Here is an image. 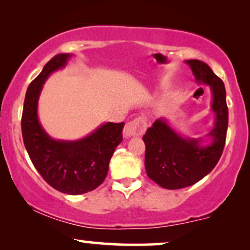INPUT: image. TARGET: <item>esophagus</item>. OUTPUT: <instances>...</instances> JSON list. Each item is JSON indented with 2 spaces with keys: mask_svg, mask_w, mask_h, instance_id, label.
I'll use <instances>...</instances> for the list:
<instances>
[{
  "mask_svg": "<svg viewBox=\"0 0 250 250\" xmlns=\"http://www.w3.org/2000/svg\"><path fill=\"white\" fill-rule=\"evenodd\" d=\"M148 127V123L143 117H138L133 121L126 123L124 127V136L125 138H131L135 135L145 134L146 129Z\"/></svg>",
  "mask_w": 250,
  "mask_h": 250,
  "instance_id": "esophagus-1",
  "label": "esophagus"
}]
</instances>
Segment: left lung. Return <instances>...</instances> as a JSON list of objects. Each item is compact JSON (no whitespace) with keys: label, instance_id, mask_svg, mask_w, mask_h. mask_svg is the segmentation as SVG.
<instances>
[{"label":"left lung","instance_id":"1","mask_svg":"<svg viewBox=\"0 0 250 250\" xmlns=\"http://www.w3.org/2000/svg\"><path fill=\"white\" fill-rule=\"evenodd\" d=\"M198 84L210 87L211 110L215 114L214 127L204 139L183 138L169 126L165 118H159L143 135L146 145L145 166L148 176L162 188L169 190L192 186L210 173L220 160L227 139L229 110L224 83L203 61L187 60Z\"/></svg>","mask_w":250,"mask_h":250}]
</instances>
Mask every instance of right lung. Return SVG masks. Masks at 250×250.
Masks as SVG:
<instances>
[{
    "label": "right lung",
    "mask_w": 250,
    "mask_h": 250,
    "mask_svg": "<svg viewBox=\"0 0 250 250\" xmlns=\"http://www.w3.org/2000/svg\"><path fill=\"white\" fill-rule=\"evenodd\" d=\"M73 54L53 57L27 88L21 117L26 150L41 176L54 189L77 196L97 189L108 174L115 149L123 141L124 123H104L76 141L54 140L44 131L37 116L43 85L53 71L66 66Z\"/></svg>",
    "instance_id": "right-lung-1"
}]
</instances>
